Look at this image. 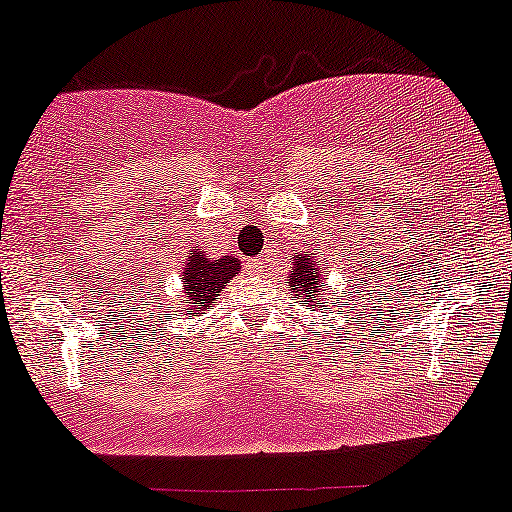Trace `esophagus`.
<instances>
[{"label": "esophagus", "instance_id": "1", "mask_svg": "<svg viewBox=\"0 0 512 512\" xmlns=\"http://www.w3.org/2000/svg\"><path fill=\"white\" fill-rule=\"evenodd\" d=\"M248 267H250V272H252V274H262V272H267V267H269V257H267V255L255 257V260H250V262H248Z\"/></svg>", "mask_w": 512, "mask_h": 512}]
</instances>
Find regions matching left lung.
<instances>
[{"mask_svg": "<svg viewBox=\"0 0 512 512\" xmlns=\"http://www.w3.org/2000/svg\"><path fill=\"white\" fill-rule=\"evenodd\" d=\"M322 276L324 272L317 264H312L310 255H298V260L293 264V274L288 276V283H291V293L298 298L300 305H305V310L322 307L326 315H329L331 307L322 303L326 298V288H322ZM338 315H341V310H338Z\"/></svg>", "mask_w": 512, "mask_h": 512, "instance_id": "obj_1", "label": "left lung"}]
</instances>
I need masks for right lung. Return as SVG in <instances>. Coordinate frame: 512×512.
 <instances>
[{
  "label": "right lung",
  "instance_id": "right-lung-1",
  "mask_svg": "<svg viewBox=\"0 0 512 512\" xmlns=\"http://www.w3.org/2000/svg\"><path fill=\"white\" fill-rule=\"evenodd\" d=\"M240 272L238 257H219V260H212V257L202 255L200 250H190L186 264H183V295L176 298V315L178 317H202L207 310H212V303L217 300V295L224 288V283H229L233 276ZM189 300L186 306L182 298ZM184 305L181 306L180 303ZM162 307V305H159Z\"/></svg>",
  "mask_w": 512,
  "mask_h": 512
}]
</instances>
